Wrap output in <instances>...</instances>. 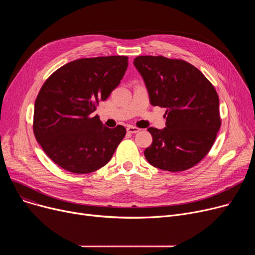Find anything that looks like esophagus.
I'll return each instance as SVG.
<instances>
[{
	"instance_id": "34e87169",
	"label": "esophagus",
	"mask_w": 255,
	"mask_h": 255,
	"mask_svg": "<svg viewBox=\"0 0 255 255\" xmlns=\"http://www.w3.org/2000/svg\"><path fill=\"white\" fill-rule=\"evenodd\" d=\"M139 130H140L139 128L134 127V126H128V127H127V131H128L129 133H136V132H138Z\"/></svg>"
}]
</instances>
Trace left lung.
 Instances as JSON below:
<instances>
[{"label": "left lung", "mask_w": 255, "mask_h": 255, "mask_svg": "<svg viewBox=\"0 0 255 255\" xmlns=\"http://www.w3.org/2000/svg\"><path fill=\"white\" fill-rule=\"evenodd\" d=\"M142 76L153 106L166 109V127H150L152 144L144 157L153 166L183 171L211 150L221 126L218 94L190 63L162 56H140L133 62Z\"/></svg>", "instance_id": "1"}]
</instances>
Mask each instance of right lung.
I'll use <instances>...</instances> for the list:
<instances>
[{"label":"right lung","instance_id":"obj_1","mask_svg":"<svg viewBox=\"0 0 255 255\" xmlns=\"http://www.w3.org/2000/svg\"><path fill=\"white\" fill-rule=\"evenodd\" d=\"M127 67L125 56L75 60L40 89L33 131L45 154L63 169L90 173L110 162L126 129L107 128L93 113L119 86Z\"/></svg>","mask_w":255,"mask_h":255}]
</instances>
